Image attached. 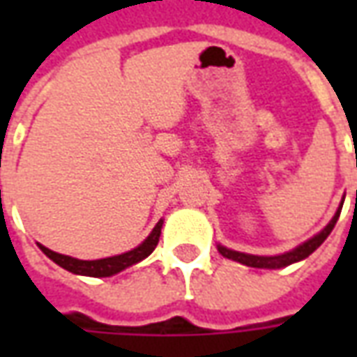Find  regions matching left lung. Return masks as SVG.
I'll return each mask as SVG.
<instances>
[{"mask_svg":"<svg viewBox=\"0 0 357 357\" xmlns=\"http://www.w3.org/2000/svg\"><path fill=\"white\" fill-rule=\"evenodd\" d=\"M342 204L344 201L340 202V206L335 212V216L331 220L329 224L323 227L321 231L314 235L312 239L304 241L302 245H298L296 248H292L289 252H283V255H275V256H258V255H247V252H239V250H231V248L224 247V245H218V252L224 256V258H229V260H235V262L245 264L248 268H260V269H279V268H287L294 262H300L304 260L307 256L314 252L315 248L321 247V243L327 237L329 233L333 231V227L337 224L338 216H340V210H342Z\"/></svg>","mask_w":357,"mask_h":357,"instance_id":"left-lung-1","label":"left lung"}]
</instances>
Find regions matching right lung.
Listing matches in <instances>:
<instances>
[{
	"label": "right lung",
	"mask_w": 357,
	"mask_h": 357,
	"mask_svg": "<svg viewBox=\"0 0 357 357\" xmlns=\"http://www.w3.org/2000/svg\"><path fill=\"white\" fill-rule=\"evenodd\" d=\"M164 220H158V224L153 227V231L149 233V237L141 245H137L132 250H128L124 255L110 256V258H101V260H78V258H73V256L59 255V252H53L47 247H43L38 243V247L42 250L43 255L51 258L53 262L61 266L66 271L70 273H76V275H88V277H110L120 273L122 269L130 268L133 264L145 260L153 250L158 245V239H160V229H162Z\"/></svg>",
	"instance_id": "1"
}]
</instances>
